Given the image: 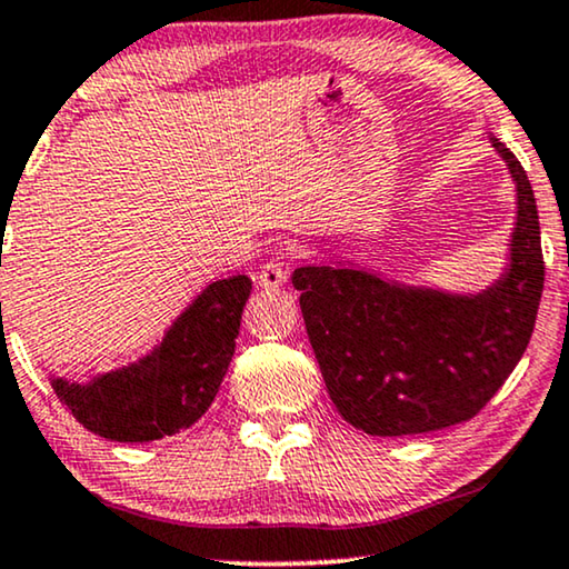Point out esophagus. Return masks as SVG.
Here are the masks:
<instances>
[{
	"label": "esophagus",
	"mask_w": 569,
	"mask_h": 569,
	"mask_svg": "<svg viewBox=\"0 0 569 569\" xmlns=\"http://www.w3.org/2000/svg\"><path fill=\"white\" fill-rule=\"evenodd\" d=\"M290 277V248H277L274 253L263 261V267L259 271V284L263 290H277L282 287Z\"/></svg>",
	"instance_id": "34e87169"
}]
</instances>
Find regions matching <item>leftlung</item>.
<instances>
[{
    "mask_svg": "<svg viewBox=\"0 0 569 569\" xmlns=\"http://www.w3.org/2000/svg\"><path fill=\"white\" fill-rule=\"evenodd\" d=\"M518 189L510 269L481 295L386 282L370 271H292L310 347L339 415L399 438L466 422L487 407L531 341L543 290L539 212L523 166L502 142Z\"/></svg>",
    "mask_w": 569,
    "mask_h": 569,
    "instance_id": "left-lung-1",
    "label": "left lung"
}]
</instances>
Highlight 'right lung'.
<instances>
[{"mask_svg": "<svg viewBox=\"0 0 569 569\" xmlns=\"http://www.w3.org/2000/svg\"><path fill=\"white\" fill-rule=\"evenodd\" d=\"M248 295L246 274L212 282L144 360L88 386L57 378L53 391L77 422L100 438L150 442L189 430L220 391Z\"/></svg>", "mask_w": 569, "mask_h": 569, "instance_id": "1", "label": "right lung"}]
</instances>
